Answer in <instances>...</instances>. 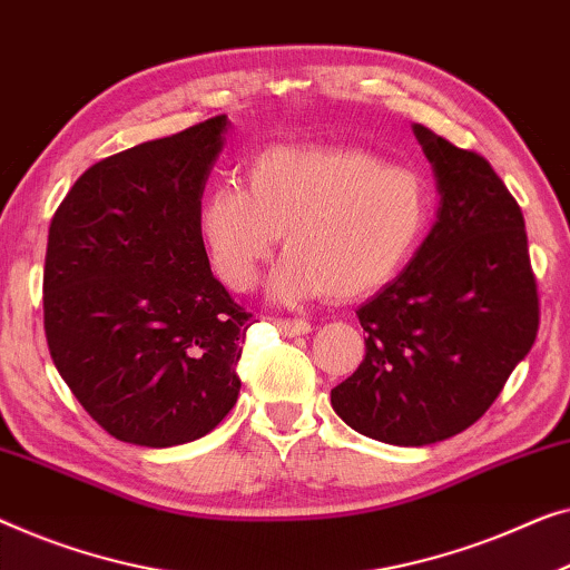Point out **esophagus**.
<instances>
[{"label":"esophagus","mask_w":570,"mask_h":570,"mask_svg":"<svg viewBox=\"0 0 570 570\" xmlns=\"http://www.w3.org/2000/svg\"><path fill=\"white\" fill-rule=\"evenodd\" d=\"M275 326L285 336H303V334L311 332V324L305 318H277Z\"/></svg>","instance_id":"1"}]
</instances>
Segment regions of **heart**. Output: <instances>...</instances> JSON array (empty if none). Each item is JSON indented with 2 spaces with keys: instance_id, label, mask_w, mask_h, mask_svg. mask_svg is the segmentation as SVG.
Wrapping results in <instances>:
<instances>
[{
  "instance_id": "obj_1",
  "label": "heart",
  "mask_w": 570,
  "mask_h": 570,
  "mask_svg": "<svg viewBox=\"0 0 570 570\" xmlns=\"http://www.w3.org/2000/svg\"><path fill=\"white\" fill-rule=\"evenodd\" d=\"M432 213L422 171L362 148L269 146L246 164V187L218 183L203 195L197 234L230 291L257 283L285 234L272 295L346 303L401 275Z\"/></svg>"
}]
</instances>
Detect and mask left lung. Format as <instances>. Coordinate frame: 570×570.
<instances>
[{"instance_id":"8db88e82","label":"left lung","mask_w":570,"mask_h":570,"mask_svg":"<svg viewBox=\"0 0 570 570\" xmlns=\"http://www.w3.org/2000/svg\"><path fill=\"white\" fill-rule=\"evenodd\" d=\"M414 134L440 210L414 259L360 305L365 360L332 391L360 434L422 448L465 432L504 391L540 326L538 283L514 195L478 151Z\"/></svg>"}]
</instances>
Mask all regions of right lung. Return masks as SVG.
Wrapping results in <instances>:
<instances>
[{
    "label": "right lung",
    "mask_w": 570,
    "mask_h": 570,
    "mask_svg": "<svg viewBox=\"0 0 570 570\" xmlns=\"http://www.w3.org/2000/svg\"><path fill=\"white\" fill-rule=\"evenodd\" d=\"M224 130L226 115H216L92 164L48 228V352L120 442L200 440L238 399L252 313L213 277L197 234Z\"/></svg>",
    "instance_id": "right-lung-1"
}]
</instances>
